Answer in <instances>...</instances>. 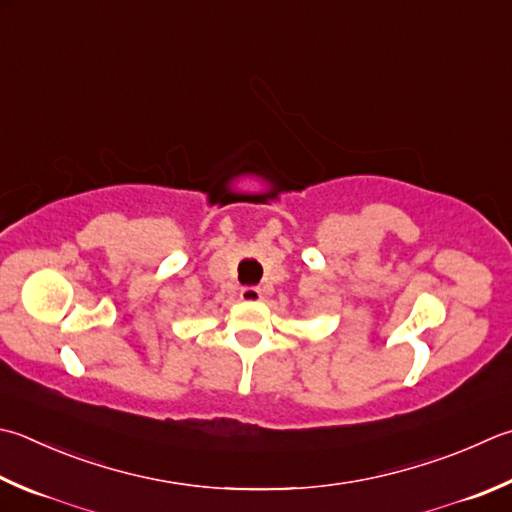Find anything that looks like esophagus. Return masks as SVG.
<instances>
[{
    "label": "esophagus",
    "mask_w": 512,
    "mask_h": 512,
    "mask_svg": "<svg viewBox=\"0 0 512 512\" xmlns=\"http://www.w3.org/2000/svg\"><path fill=\"white\" fill-rule=\"evenodd\" d=\"M263 298V292H260V287L254 285H247V287H240V301L245 303H256Z\"/></svg>",
    "instance_id": "obj_1"
}]
</instances>
